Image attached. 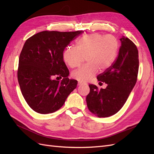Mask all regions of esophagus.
<instances>
[{
  "instance_id": "obj_1",
  "label": "esophagus",
  "mask_w": 154,
  "mask_h": 154,
  "mask_svg": "<svg viewBox=\"0 0 154 154\" xmlns=\"http://www.w3.org/2000/svg\"><path fill=\"white\" fill-rule=\"evenodd\" d=\"M78 85H87V83H86L82 82H78Z\"/></svg>"
}]
</instances>
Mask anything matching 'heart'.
<instances>
[{"mask_svg": "<svg viewBox=\"0 0 154 154\" xmlns=\"http://www.w3.org/2000/svg\"><path fill=\"white\" fill-rule=\"evenodd\" d=\"M119 42L112 35L94 32L81 36L76 41V48L68 46L63 52L64 62L74 69L80 67L86 57L88 63L74 71L72 76L80 82H87L94 76L98 69H109L118 57Z\"/></svg>", "mask_w": 154, "mask_h": 154, "instance_id": "obj_1", "label": "heart"}]
</instances>
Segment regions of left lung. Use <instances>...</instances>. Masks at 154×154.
I'll return each instance as SVG.
<instances>
[{
  "label": "left lung",
  "mask_w": 154,
  "mask_h": 154,
  "mask_svg": "<svg viewBox=\"0 0 154 154\" xmlns=\"http://www.w3.org/2000/svg\"><path fill=\"white\" fill-rule=\"evenodd\" d=\"M122 45L112 66L97 76L100 85L105 82V88L99 89L90 84L87 96L88 109L99 118L116 114L122 108L135 86L139 71V54L136 45L125 36L120 38Z\"/></svg>",
  "instance_id": "8db88e82"
}]
</instances>
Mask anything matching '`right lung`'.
Returning a JSON list of instances; mask_svg holds the SVG:
<instances>
[{
  "label": "right lung",
  "instance_id": "right-lung-1",
  "mask_svg": "<svg viewBox=\"0 0 154 154\" xmlns=\"http://www.w3.org/2000/svg\"><path fill=\"white\" fill-rule=\"evenodd\" d=\"M83 31H44L27 39L20 54L17 71L22 94L36 112H54L64 104L77 86L78 81L67 77L63 62L64 49ZM63 78L61 82L54 78Z\"/></svg>",
  "mask_w": 154,
  "mask_h": 154
}]
</instances>
